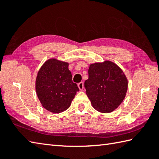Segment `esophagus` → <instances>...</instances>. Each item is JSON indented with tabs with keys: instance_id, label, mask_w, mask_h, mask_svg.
<instances>
[{
	"instance_id": "1",
	"label": "esophagus",
	"mask_w": 159,
	"mask_h": 159,
	"mask_svg": "<svg viewBox=\"0 0 159 159\" xmlns=\"http://www.w3.org/2000/svg\"><path fill=\"white\" fill-rule=\"evenodd\" d=\"M78 87L80 90H83L84 88V83L83 82H80L79 84H78Z\"/></svg>"
}]
</instances>
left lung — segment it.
I'll use <instances>...</instances> for the list:
<instances>
[{"label":"left lung","instance_id":"8db88e82","mask_svg":"<svg viewBox=\"0 0 159 159\" xmlns=\"http://www.w3.org/2000/svg\"><path fill=\"white\" fill-rule=\"evenodd\" d=\"M89 79L85 81L86 93L94 109L110 113L122 102L128 80L119 67L111 61L91 64Z\"/></svg>","mask_w":159,"mask_h":159}]
</instances>
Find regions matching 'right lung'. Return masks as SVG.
Masks as SVG:
<instances>
[{
    "label": "right lung",
    "instance_id": "add662e5",
    "mask_svg": "<svg viewBox=\"0 0 159 159\" xmlns=\"http://www.w3.org/2000/svg\"><path fill=\"white\" fill-rule=\"evenodd\" d=\"M36 92L42 106L52 113L68 109L79 89L72 79L68 63L55 59L42 66L36 79Z\"/></svg>",
    "mask_w": 159,
    "mask_h": 159
}]
</instances>
